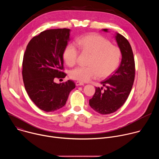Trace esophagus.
I'll use <instances>...</instances> for the list:
<instances>
[{"label": "esophagus", "instance_id": "esophagus-1", "mask_svg": "<svg viewBox=\"0 0 159 159\" xmlns=\"http://www.w3.org/2000/svg\"><path fill=\"white\" fill-rule=\"evenodd\" d=\"M75 85H76L77 86H79V85H84V84L83 82H79V81H77V82H76Z\"/></svg>", "mask_w": 159, "mask_h": 159}]
</instances>
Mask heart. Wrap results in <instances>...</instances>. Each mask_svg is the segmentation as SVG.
<instances>
[{"mask_svg":"<svg viewBox=\"0 0 159 159\" xmlns=\"http://www.w3.org/2000/svg\"><path fill=\"white\" fill-rule=\"evenodd\" d=\"M77 47L82 53L90 54L87 66H77L70 70V77L80 82H89L96 78H106L119 66L121 53L120 49L98 34H89L77 39ZM78 49L68 44L63 52V58L67 65L72 66L77 60Z\"/></svg>","mask_w":159,"mask_h":159,"instance_id":"1","label":"heart"}]
</instances>
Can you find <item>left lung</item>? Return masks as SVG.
Segmentation results:
<instances>
[{"label":"left lung","mask_w":159,"mask_h":159,"mask_svg":"<svg viewBox=\"0 0 159 159\" xmlns=\"http://www.w3.org/2000/svg\"><path fill=\"white\" fill-rule=\"evenodd\" d=\"M107 29L102 31L108 32ZM116 41L121 50L122 58L118 70L101 84L106 87H96L89 105L95 111L107 115L116 111L125 102L131 92L134 80L135 65L133 51L128 41L116 33Z\"/></svg>","instance_id":"8db88e82"}]
</instances>
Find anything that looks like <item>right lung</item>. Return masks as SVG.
<instances>
[{
    "label": "right lung",
    "mask_w": 159,
    "mask_h": 159,
    "mask_svg": "<svg viewBox=\"0 0 159 159\" xmlns=\"http://www.w3.org/2000/svg\"><path fill=\"white\" fill-rule=\"evenodd\" d=\"M70 30L53 29L33 37L26 47L22 61V79L26 92L36 106L46 112L64 106L72 80L57 84L55 78H65L63 52L70 40Z\"/></svg>",
    "instance_id": "obj_1"
}]
</instances>
